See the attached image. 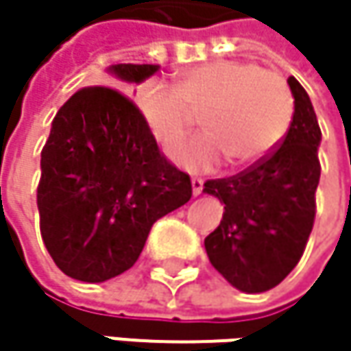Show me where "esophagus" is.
Wrapping results in <instances>:
<instances>
[{"label": "esophagus", "instance_id": "esophagus-1", "mask_svg": "<svg viewBox=\"0 0 351 351\" xmlns=\"http://www.w3.org/2000/svg\"><path fill=\"white\" fill-rule=\"evenodd\" d=\"M191 186H193V195H199L203 191V178H191Z\"/></svg>", "mask_w": 351, "mask_h": 351}]
</instances>
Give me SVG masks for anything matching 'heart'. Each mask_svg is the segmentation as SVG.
<instances>
[{
	"instance_id": "obj_1",
	"label": "heart",
	"mask_w": 351,
	"mask_h": 351,
	"mask_svg": "<svg viewBox=\"0 0 351 351\" xmlns=\"http://www.w3.org/2000/svg\"><path fill=\"white\" fill-rule=\"evenodd\" d=\"M136 107L165 148L182 138L201 113L205 132L176 144L171 158L186 171H209L223 156L230 167H250L268 156L287 136L295 101L289 83L274 71L247 60H213L176 75V89L146 81Z\"/></svg>"
}]
</instances>
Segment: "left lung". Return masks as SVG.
Listing matches in <instances>:
<instances>
[{"instance_id": "obj_1", "label": "left lung", "mask_w": 351, "mask_h": 351, "mask_svg": "<svg viewBox=\"0 0 351 351\" xmlns=\"http://www.w3.org/2000/svg\"><path fill=\"white\" fill-rule=\"evenodd\" d=\"M295 113L285 140L268 156L228 178L207 180L223 217L205 238L213 268L238 291L264 293L299 264L315 221L321 130L303 85L289 77Z\"/></svg>"}]
</instances>
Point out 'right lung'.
Segmentation results:
<instances>
[{"label":"right lung","instance_id":"obj_1","mask_svg":"<svg viewBox=\"0 0 351 351\" xmlns=\"http://www.w3.org/2000/svg\"><path fill=\"white\" fill-rule=\"evenodd\" d=\"M142 83L158 64H111ZM38 182L40 234L71 278L104 282L132 268L156 219L184 205L191 178L160 154L138 107L109 87L77 91L52 119Z\"/></svg>","mask_w":351,"mask_h":351}]
</instances>
